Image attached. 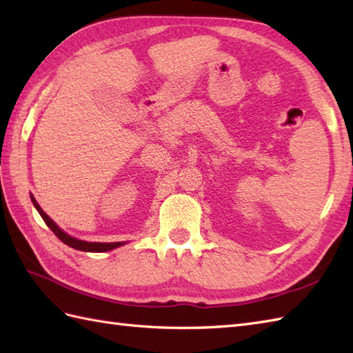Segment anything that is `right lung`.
<instances>
[{"label": "right lung", "instance_id": "right-lung-1", "mask_svg": "<svg viewBox=\"0 0 353 353\" xmlns=\"http://www.w3.org/2000/svg\"><path fill=\"white\" fill-rule=\"evenodd\" d=\"M32 201H33V205H34V208L37 209V212L41 214V216H42V220L45 221V224H47V226L54 232V235L61 239L62 243H65L66 245H70V247H72V249H76V250H81V252H109V250H112V249H117V247H119V245H123L124 243H88V241H81V239H77V238H72V236H70V235H66L63 230H61L57 228V224L52 221L50 216L45 214L43 211H42V208L37 205V201L34 200V197L32 196Z\"/></svg>", "mask_w": 353, "mask_h": 353}]
</instances>
